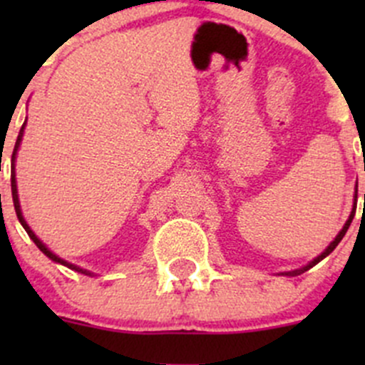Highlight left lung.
Returning a JSON list of instances; mask_svg holds the SVG:
<instances>
[{
	"mask_svg": "<svg viewBox=\"0 0 365 365\" xmlns=\"http://www.w3.org/2000/svg\"><path fill=\"white\" fill-rule=\"evenodd\" d=\"M356 187H359V185H356ZM364 201H365V196H364ZM355 208H356V189H355V201H353V210H351V213H349V219L346 220V224H344V226H342V230L339 231V235H337V237L334 238V242H330V245H329V247H327L325 251H323L322 254H319L318 257H314V259H312L311 263H309V264H305L304 268H298V270H293V272H284V274H282V275H300V274H304V272H307L309 268H312V267H314V264H318L319 261H322V259H325V257L329 256V254L332 252L334 249L337 247V245H339V242L342 240V237H344V235H346V231H348L349 224H351L353 217H355Z\"/></svg>",
	"mask_w": 365,
	"mask_h": 365,
	"instance_id": "left-lung-1",
	"label": "left lung"
}]
</instances>
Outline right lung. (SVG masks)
Listing matches in <instances>:
<instances>
[{
	"instance_id": "add662e5",
	"label": "right lung",
	"mask_w": 365,
	"mask_h": 365,
	"mask_svg": "<svg viewBox=\"0 0 365 365\" xmlns=\"http://www.w3.org/2000/svg\"><path fill=\"white\" fill-rule=\"evenodd\" d=\"M24 127H26V121H24V123H23V127H21V130H19V135H17L16 146H14V153H12V197H14V208H16L17 219H19V222L23 224V227H24V230H26V233H28V237L31 238L33 242H35V245H36V247H38L40 251H42L43 254H46V256L49 257V259L56 261V263L63 264V267H68L70 270L81 272V274H84V275H91V272L84 270V268H79V267H77V264H72V263H68V261L61 259V257H58L56 254H54V252H51L49 249H47L46 245H43L42 242L38 240V237H36V235L33 233V231H31V227H29V226H28V222H26V220H24V217H23V212H21V205H19V194H17V183H16V155H17V150H19V146H21V141H23Z\"/></svg>"
}]
</instances>
